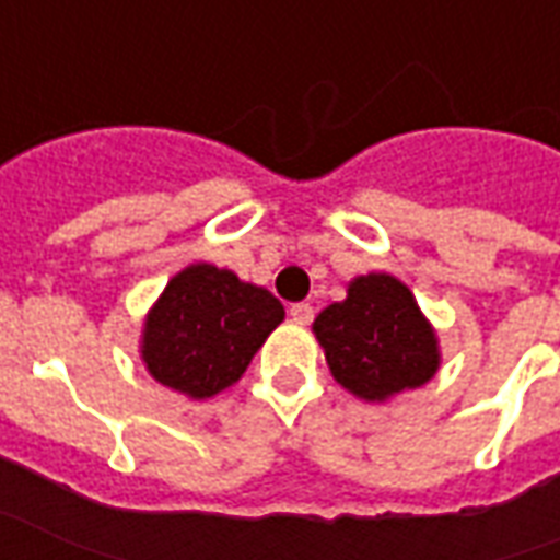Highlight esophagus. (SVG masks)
Listing matches in <instances>:
<instances>
[{"label":"esophagus","instance_id":"1","mask_svg":"<svg viewBox=\"0 0 560 560\" xmlns=\"http://www.w3.org/2000/svg\"><path fill=\"white\" fill-rule=\"evenodd\" d=\"M289 316H292L298 325H310V322H313V316H316V310L310 307L307 301H301V304H292V307H289Z\"/></svg>","mask_w":560,"mask_h":560}]
</instances>
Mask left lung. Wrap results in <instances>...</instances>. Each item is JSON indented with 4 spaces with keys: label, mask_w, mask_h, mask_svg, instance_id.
<instances>
[{
    "label": "left lung",
    "mask_w": 560,
    "mask_h": 560,
    "mask_svg": "<svg viewBox=\"0 0 560 560\" xmlns=\"http://www.w3.org/2000/svg\"><path fill=\"white\" fill-rule=\"evenodd\" d=\"M313 330L334 378L364 399L420 387L439 370L435 334L409 285L390 275L358 277L349 298L322 310Z\"/></svg>",
    "instance_id": "1"
}]
</instances>
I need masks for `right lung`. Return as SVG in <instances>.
<instances>
[{
  "instance_id": "obj_1",
  "label": "right lung",
  "mask_w": 560,
  "mask_h": 560,
  "mask_svg": "<svg viewBox=\"0 0 560 560\" xmlns=\"http://www.w3.org/2000/svg\"><path fill=\"white\" fill-rule=\"evenodd\" d=\"M280 322L283 304L268 289L214 265H190L149 313L142 361L161 385L194 399L214 397L238 382Z\"/></svg>"
}]
</instances>
